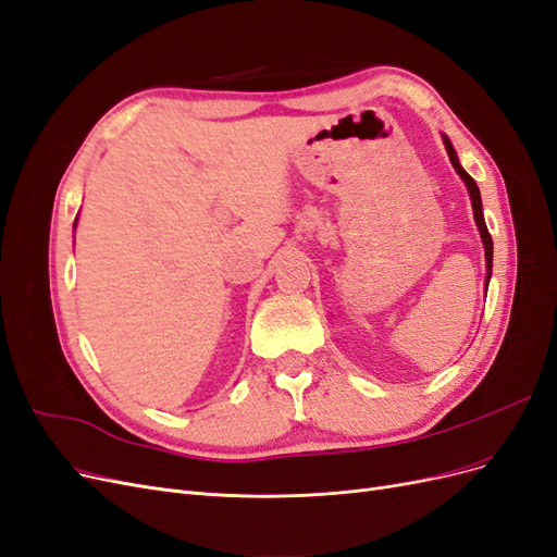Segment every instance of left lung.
Here are the masks:
<instances>
[{"mask_svg": "<svg viewBox=\"0 0 557 557\" xmlns=\"http://www.w3.org/2000/svg\"><path fill=\"white\" fill-rule=\"evenodd\" d=\"M442 139H444V146H446V153H448V160H450V164H453V170L458 172V176L465 181L467 190H469L471 211H474V221H476V227H479V232H481V242H483V248H485V290H487V283H491V276H493V239H491V232H487V227H485L479 185H476L474 178H471V176L462 170V164H460V160H458V153H455V148H453V144H450V139L446 137V134H442Z\"/></svg>", "mask_w": 557, "mask_h": 557, "instance_id": "1", "label": "left lung"}]
</instances>
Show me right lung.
Here are the masks:
<instances>
[{
    "label": "right lung",
    "instance_id": "right-lung-1",
    "mask_svg": "<svg viewBox=\"0 0 557 557\" xmlns=\"http://www.w3.org/2000/svg\"><path fill=\"white\" fill-rule=\"evenodd\" d=\"M74 227H76V221H74Z\"/></svg>",
    "mask_w": 557,
    "mask_h": 557
}]
</instances>
